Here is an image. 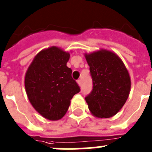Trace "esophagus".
<instances>
[{
  "mask_svg": "<svg viewBox=\"0 0 152 152\" xmlns=\"http://www.w3.org/2000/svg\"><path fill=\"white\" fill-rule=\"evenodd\" d=\"M77 83L79 84V86H82V81H81V79H78L77 80Z\"/></svg>",
  "mask_w": 152,
  "mask_h": 152,
  "instance_id": "esophagus-1",
  "label": "esophagus"
}]
</instances>
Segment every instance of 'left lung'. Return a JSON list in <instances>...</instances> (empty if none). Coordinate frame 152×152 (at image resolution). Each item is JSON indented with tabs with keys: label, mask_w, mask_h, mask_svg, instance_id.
<instances>
[{
	"label": "left lung",
	"mask_w": 152,
	"mask_h": 152,
	"mask_svg": "<svg viewBox=\"0 0 152 152\" xmlns=\"http://www.w3.org/2000/svg\"><path fill=\"white\" fill-rule=\"evenodd\" d=\"M93 88L86 97L88 109L97 118H110L122 108L129 96L130 78L122 61L113 52L86 54Z\"/></svg>",
	"instance_id": "8db88e82"
}]
</instances>
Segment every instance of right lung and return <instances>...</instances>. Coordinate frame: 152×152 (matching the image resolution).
Returning <instances> with one entry per match:
<instances>
[{"label": "right lung", "mask_w": 152, "mask_h": 152, "mask_svg": "<svg viewBox=\"0 0 152 152\" xmlns=\"http://www.w3.org/2000/svg\"><path fill=\"white\" fill-rule=\"evenodd\" d=\"M69 54L55 46L39 52L25 78L27 95L34 108L44 118L56 121L68 110L70 100L80 91L66 63Z\"/></svg>", "instance_id": "obj_1"}]
</instances>
